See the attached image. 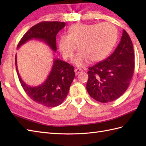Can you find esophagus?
Segmentation results:
<instances>
[{
  "label": "esophagus",
  "instance_id": "1",
  "mask_svg": "<svg viewBox=\"0 0 146 146\" xmlns=\"http://www.w3.org/2000/svg\"><path fill=\"white\" fill-rule=\"evenodd\" d=\"M82 71H83V70L82 69H80V68H76V69L75 70V74L76 75H78L80 73H82Z\"/></svg>",
  "mask_w": 146,
  "mask_h": 146
}]
</instances>
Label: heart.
<instances>
[{
  "mask_svg": "<svg viewBox=\"0 0 146 146\" xmlns=\"http://www.w3.org/2000/svg\"><path fill=\"white\" fill-rule=\"evenodd\" d=\"M117 31L113 24H74L68 31V36H61L58 46L64 59L72 56L77 48L79 50L73 59L74 64L83 66L90 60L92 62L103 60L109 54L115 44Z\"/></svg>",
  "mask_w": 146,
  "mask_h": 146,
  "instance_id": "obj_1",
  "label": "heart"
}]
</instances>
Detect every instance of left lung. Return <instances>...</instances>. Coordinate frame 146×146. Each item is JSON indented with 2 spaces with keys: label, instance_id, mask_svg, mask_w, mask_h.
<instances>
[{
  "label": "left lung",
  "instance_id": "8db88e82",
  "mask_svg": "<svg viewBox=\"0 0 146 146\" xmlns=\"http://www.w3.org/2000/svg\"><path fill=\"white\" fill-rule=\"evenodd\" d=\"M134 52L128 33L123 30L121 41L109 57L88 68L86 90L102 103L119 98L129 87L134 71Z\"/></svg>",
  "mask_w": 146,
  "mask_h": 146
}]
</instances>
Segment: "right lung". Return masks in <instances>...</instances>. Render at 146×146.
<instances>
[{
    "label": "right lung",
    "instance_id": "add662e5",
    "mask_svg": "<svg viewBox=\"0 0 146 146\" xmlns=\"http://www.w3.org/2000/svg\"><path fill=\"white\" fill-rule=\"evenodd\" d=\"M65 25V23L58 21H44L37 24L23 36L17 48L31 39H36L44 41L56 51V37ZM15 66L19 80L26 94L36 103L48 107H56L63 103L75 76L73 66L65 61L54 59L51 71L46 81L38 86H30L23 81L19 74L16 55Z\"/></svg>",
    "mask_w": 146,
    "mask_h": 146
}]
</instances>
